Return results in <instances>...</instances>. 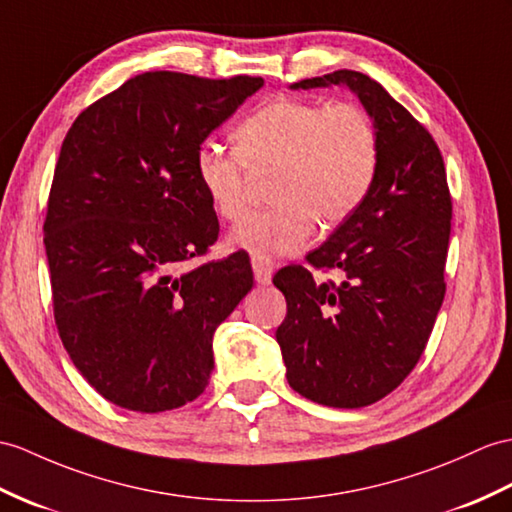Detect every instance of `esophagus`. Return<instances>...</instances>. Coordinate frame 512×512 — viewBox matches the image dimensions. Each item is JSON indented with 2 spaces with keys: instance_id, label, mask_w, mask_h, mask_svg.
Segmentation results:
<instances>
[{
  "instance_id": "34e87169",
  "label": "esophagus",
  "mask_w": 512,
  "mask_h": 512,
  "mask_svg": "<svg viewBox=\"0 0 512 512\" xmlns=\"http://www.w3.org/2000/svg\"><path fill=\"white\" fill-rule=\"evenodd\" d=\"M253 275L259 285H268L272 279V266L264 259L253 257Z\"/></svg>"
}]
</instances>
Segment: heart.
<instances>
[{
	"label": "heart",
	"mask_w": 512,
	"mask_h": 512,
	"mask_svg": "<svg viewBox=\"0 0 512 512\" xmlns=\"http://www.w3.org/2000/svg\"><path fill=\"white\" fill-rule=\"evenodd\" d=\"M237 152L200 146L196 181L222 220L246 211L248 170H277L270 185L275 207L246 216L233 229V248L270 261L310 242L316 220L336 227L368 196L377 174L375 124L358 104H320L279 98L235 130Z\"/></svg>",
	"instance_id": "obj_1"
}]
</instances>
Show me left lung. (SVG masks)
Returning <instances> with one entry per match:
<instances>
[{
  "mask_svg": "<svg viewBox=\"0 0 512 512\" xmlns=\"http://www.w3.org/2000/svg\"><path fill=\"white\" fill-rule=\"evenodd\" d=\"M347 87L377 133L379 163L362 205L307 255L338 268L340 283H316L303 266L272 283L288 314L277 329L288 384L320 406L364 408L395 390L417 366L445 296L451 198L432 135L360 71L340 69L292 91Z\"/></svg>",
  "mask_w": 512,
  "mask_h": 512,
  "instance_id": "1",
  "label": "left lung"
}]
</instances>
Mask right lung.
<instances>
[{
	"label": "right lung",
	"mask_w": 512,
	"mask_h": 512,
	"mask_svg": "<svg viewBox=\"0 0 512 512\" xmlns=\"http://www.w3.org/2000/svg\"><path fill=\"white\" fill-rule=\"evenodd\" d=\"M264 80L148 71L82 111L43 224L58 336L104 399L135 412L194 401L213 334L248 290V255L183 270L218 240L194 159Z\"/></svg>",
	"instance_id": "1"
}]
</instances>
